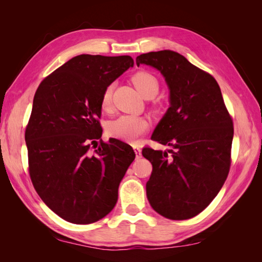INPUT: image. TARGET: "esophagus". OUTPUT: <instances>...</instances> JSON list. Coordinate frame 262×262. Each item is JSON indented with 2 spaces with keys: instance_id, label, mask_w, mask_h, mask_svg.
<instances>
[{
  "instance_id": "obj_1",
  "label": "esophagus",
  "mask_w": 262,
  "mask_h": 262,
  "mask_svg": "<svg viewBox=\"0 0 262 262\" xmlns=\"http://www.w3.org/2000/svg\"><path fill=\"white\" fill-rule=\"evenodd\" d=\"M133 148H134V152H136V156H137V158L139 160V158H141V148L139 147V146H133Z\"/></svg>"
}]
</instances>
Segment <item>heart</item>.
<instances>
[{
  "label": "heart",
  "instance_id": "b5f03b06",
  "mask_svg": "<svg viewBox=\"0 0 262 262\" xmlns=\"http://www.w3.org/2000/svg\"><path fill=\"white\" fill-rule=\"evenodd\" d=\"M132 83L137 90L146 98H152L160 90V82L157 77L148 71H138L132 76ZM113 85L105 87L100 98V108L102 112L108 113L112 109ZM148 129V121L145 118L133 115H124L109 122L107 132L110 137L125 142H136L138 138L144 134Z\"/></svg>",
  "mask_w": 262,
  "mask_h": 262
}]
</instances>
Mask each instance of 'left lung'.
Instances as JSON below:
<instances>
[{"mask_svg":"<svg viewBox=\"0 0 262 262\" xmlns=\"http://www.w3.org/2000/svg\"><path fill=\"white\" fill-rule=\"evenodd\" d=\"M156 68L170 90V107L153 133L168 152L144 147L152 163L147 200L162 216L181 221L201 213L223 187L231 168L233 119L210 73L170 50L137 58Z\"/></svg>","mask_w":262,"mask_h":262,"instance_id":"8db88e82","label":"left lung"}]
</instances>
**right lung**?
<instances>
[{
    "instance_id": "1",
    "label": "right lung",
    "mask_w": 262,
    "mask_h": 262,
    "mask_svg": "<svg viewBox=\"0 0 262 262\" xmlns=\"http://www.w3.org/2000/svg\"><path fill=\"white\" fill-rule=\"evenodd\" d=\"M133 64L130 55L81 54L36 91L25 131L29 176L41 200L70 223L105 217L136 158L124 142L102 141L99 122L105 87Z\"/></svg>"
}]
</instances>
